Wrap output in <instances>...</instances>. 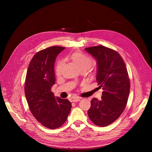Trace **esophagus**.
<instances>
[{
    "label": "esophagus",
    "mask_w": 152,
    "mask_h": 152,
    "mask_svg": "<svg viewBox=\"0 0 152 152\" xmlns=\"http://www.w3.org/2000/svg\"><path fill=\"white\" fill-rule=\"evenodd\" d=\"M81 100V98H72V101L73 102H78Z\"/></svg>",
    "instance_id": "1"
}]
</instances>
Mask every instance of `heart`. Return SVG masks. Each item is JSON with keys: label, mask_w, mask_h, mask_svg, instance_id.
Instances as JSON below:
<instances>
[{"label": "heart", "mask_w": 152, "mask_h": 152, "mask_svg": "<svg viewBox=\"0 0 152 152\" xmlns=\"http://www.w3.org/2000/svg\"><path fill=\"white\" fill-rule=\"evenodd\" d=\"M70 59L80 71H86L93 65V59L89 56L80 52H75L70 55ZM63 68V62L59 61L56 66V73L60 75Z\"/></svg>", "instance_id": "obj_1"}]
</instances>
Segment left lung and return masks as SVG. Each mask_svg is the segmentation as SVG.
<instances>
[{
    "instance_id": "obj_1",
    "label": "left lung",
    "mask_w": 152,
    "mask_h": 152,
    "mask_svg": "<svg viewBox=\"0 0 152 152\" xmlns=\"http://www.w3.org/2000/svg\"><path fill=\"white\" fill-rule=\"evenodd\" d=\"M97 61L96 81L102 88V99L93 98L87 111L96 125H110L121 116L127 103L130 81L122 58L117 51L103 45L86 48Z\"/></svg>"
}]
</instances>
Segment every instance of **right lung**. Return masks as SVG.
I'll use <instances>...</instances> for the list:
<instances>
[{
    "label": "right lung",
    "mask_w": 152,
    "mask_h": 152,
    "mask_svg": "<svg viewBox=\"0 0 152 152\" xmlns=\"http://www.w3.org/2000/svg\"><path fill=\"white\" fill-rule=\"evenodd\" d=\"M65 49L52 46L37 53L30 62L26 75L25 93L30 111L37 121L51 129L65 122L72 108L67 99L55 97L51 91L56 82L54 62Z\"/></svg>",
    "instance_id": "1"
}]
</instances>
